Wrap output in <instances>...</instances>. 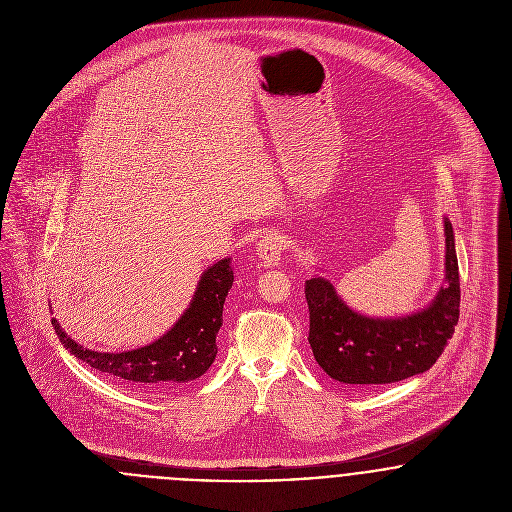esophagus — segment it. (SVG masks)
Wrapping results in <instances>:
<instances>
[{
    "label": "esophagus",
    "instance_id": "1",
    "mask_svg": "<svg viewBox=\"0 0 512 512\" xmlns=\"http://www.w3.org/2000/svg\"><path fill=\"white\" fill-rule=\"evenodd\" d=\"M284 252V238L280 232L272 230L260 238L256 246V254L264 266H278Z\"/></svg>",
    "mask_w": 512,
    "mask_h": 512
}]
</instances>
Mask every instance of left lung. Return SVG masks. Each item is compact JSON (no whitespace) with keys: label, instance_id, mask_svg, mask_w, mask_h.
<instances>
[{"label":"left lung","instance_id":"obj_1","mask_svg":"<svg viewBox=\"0 0 512 512\" xmlns=\"http://www.w3.org/2000/svg\"><path fill=\"white\" fill-rule=\"evenodd\" d=\"M445 232V286L422 311L406 317H366L351 309L325 278L305 282L309 345L331 378L368 388L426 372L443 353L459 321V266L451 222Z\"/></svg>","mask_w":512,"mask_h":512}]
</instances>
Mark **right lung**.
<instances>
[{
    "mask_svg": "<svg viewBox=\"0 0 512 512\" xmlns=\"http://www.w3.org/2000/svg\"><path fill=\"white\" fill-rule=\"evenodd\" d=\"M230 258L219 260L203 272L195 295L179 321L151 345L124 351L98 353L80 347L61 329L53 327L59 341L82 363L126 380L140 388L169 390L203 376L217 357V333L222 327V305L232 288Z\"/></svg>",
    "mask_w": 512,
    "mask_h": 512,
    "instance_id": "right-lung-1",
    "label": "right lung"
}]
</instances>
